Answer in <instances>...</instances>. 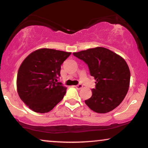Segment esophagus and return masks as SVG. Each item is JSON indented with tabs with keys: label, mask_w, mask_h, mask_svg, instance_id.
Returning <instances> with one entry per match:
<instances>
[{
	"label": "esophagus",
	"mask_w": 148,
	"mask_h": 148,
	"mask_svg": "<svg viewBox=\"0 0 148 148\" xmlns=\"http://www.w3.org/2000/svg\"><path fill=\"white\" fill-rule=\"evenodd\" d=\"M75 88L77 89V90H80V89H82L83 88V86L82 84H78L75 86Z\"/></svg>",
	"instance_id": "obj_1"
}]
</instances>
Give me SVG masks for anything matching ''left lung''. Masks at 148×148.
Here are the masks:
<instances>
[{
    "mask_svg": "<svg viewBox=\"0 0 148 148\" xmlns=\"http://www.w3.org/2000/svg\"><path fill=\"white\" fill-rule=\"evenodd\" d=\"M73 55L88 64L96 80L92 97L85 101L87 106L97 113L116 108L124 100L130 84V71L124 58L103 47L73 52Z\"/></svg>",
    "mask_w": 148,
    "mask_h": 148,
    "instance_id": "left-lung-1",
    "label": "left lung"
}]
</instances>
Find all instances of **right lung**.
Segmentation results:
<instances>
[{
    "mask_svg": "<svg viewBox=\"0 0 148 148\" xmlns=\"http://www.w3.org/2000/svg\"><path fill=\"white\" fill-rule=\"evenodd\" d=\"M71 52L40 48L30 53L19 66L17 90L32 110L45 113L62 100L66 88L58 82L61 64Z\"/></svg>",
    "mask_w": 148,
    "mask_h": 148,
    "instance_id": "add662e5",
    "label": "right lung"
}]
</instances>
